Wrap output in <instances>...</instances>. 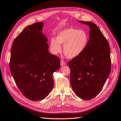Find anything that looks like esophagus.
Listing matches in <instances>:
<instances>
[{"label": "esophagus", "mask_w": 121, "mask_h": 121, "mask_svg": "<svg viewBox=\"0 0 121 121\" xmlns=\"http://www.w3.org/2000/svg\"><path fill=\"white\" fill-rule=\"evenodd\" d=\"M60 64H61V66H63L64 65H66L65 62L64 61H63V60H61V61H60Z\"/></svg>", "instance_id": "obj_1"}]
</instances>
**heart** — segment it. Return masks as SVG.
<instances>
[{
  "instance_id": "heart-1",
  "label": "heart",
  "mask_w": 121,
  "mask_h": 121,
  "mask_svg": "<svg viewBox=\"0 0 121 121\" xmlns=\"http://www.w3.org/2000/svg\"><path fill=\"white\" fill-rule=\"evenodd\" d=\"M88 41L89 35L86 31L68 27L59 32L56 40L51 39L50 47L52 53L57 54L61 52L60 45H63L64 55L68 58L73 59L83 53Z\"/></svg>"
}]
</instances>
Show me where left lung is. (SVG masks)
Instances as JSON below:
<instances>
[{
	"mask_svg": "<svg viewBox=\"0 0 121 121\" xmlns=\"http://www.w3.org/2000/svg\"><path fill=\"white\" fill-rule=\"evenodd\" d=\"M78 22L89 26V38L83 53L69 61L70 84L78 97L89 100L101 91L109 76L110 49L107 39L95 23Z\"/></svg>",
	"mask_w": 121,
	"mask_h": 121,
	"instance_id": "obj_1",
	"label": "left lung"
}]
</instances>
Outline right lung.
<instances>
[{
	"instance_id": "right-lung-1",
	"label": "right lung",
	"mask_w": 121,
	"mask_h": 121,
	"mask_svg": "<svg viewBox=\"0 0 121 121\" xmlns=\"http://www.w3.org/2000/svg\"><path fill=\"white\" fill-rule=\"evenodd\" d=\"M43 27V22L27 26L15 38L11 51V75L22 94L35 101L50 93L52 75L60 66L59 58L48 52Z\"/></svg>"
}]
</instances>
